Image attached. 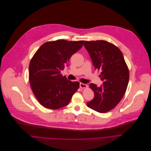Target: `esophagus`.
I'll return each instance as SVG.
<instances>
[{"mask_svg":"<svg viewBox=\"0 0 151 151\" xmlns=\"http://www.w3.org/2000/svg\"><path fill=\"white\" fill-rule=\"evenodd\" d=\"M88 86H87V84H84V83H80V87L81 88H87Z\"/></svg>","mask_w":151,"mask_h":151,"instance_id":"obj_1","label":"esophagus"}]
</instances>
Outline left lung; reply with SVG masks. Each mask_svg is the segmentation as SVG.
I'll use <instances>...</instances> for the list:
<instances>
[{
	"label": "left lung",
	"mask_w": 151,
	"mask_h": 151,
	"mask_svg": "<svg viewBox=\"0 0 151 151\" xmlns=\"http://www.w3.org/2000/svg\"><path fill=\"white\" fill-rule=\"evenodd\" d=\"M84 46L95 70L101 72L99 77L103 81L101 87L90 84L95 96L87 105L100 113L108 112L118 105L126 91L129 80L128 67L122 51L111 43L84 41Z\"/></svg>",
	"instance_id": "8db88e82"
}]
</instances>
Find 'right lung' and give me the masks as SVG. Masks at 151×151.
<instances>
[{
    "instance_id": "add662e5",
    "label": "right lung",
    "mask_w": 151,
    "mask_h": 151,
    "mask_svg": "<svg viewBox=\"0 0 151 151\" xmlns=\"http://www.w3.org/2000/svg\"><path fill=\"white\" fill-rule=\"evenodd\" d=\"M84 41L58 40L42 45L29 65V81L34 95L44 107L55 109L67 106L79 87V82L61 74L71 56Z\"/></svg>"
}]
</instances>
